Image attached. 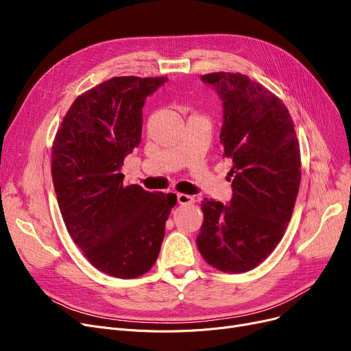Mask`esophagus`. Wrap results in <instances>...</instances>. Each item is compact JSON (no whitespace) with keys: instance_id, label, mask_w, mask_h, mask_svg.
<instances>
[{"instance_id":"obj_1","label":"esophagus","mask_w":351,"mask_h":351,"mask_svg":"<svg viewBox=\"0 0 351 351\" xmlns=\"http://www.w3.org/2000/svg\"><path fill=\"white\" fill-rule=\"evenodd\" d=\"M195 199L186 193H178V204L179 205H191L193 204Z\"/></svg>"}]
</instances>
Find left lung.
<instances>
[{
  "instance_id": "left-lung-1",
  "label": "left lung",
  "mask_w": 351,
  "mask_h": 351,
  "mask_svg": "<svg viewBox=\"0 0 351 351\" xmlns=\"http://www.w3.org/2000/svg\"><path fill=\"white\" fill-rule=\"evenodd\" d=\"M223 102L220 143L232 162L229 205L204 199L196 237L208 265L225 273L259 266L282 241L302 179L300 146L280 98L243 73L202 75Z\"/></svg>"
}]
</instances>
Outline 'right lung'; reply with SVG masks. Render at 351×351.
I'll return each mask as SVG.
<instances>
[{"mask_svg":"<svg viewBox=\"0 0 351 351\" xmlns=\"http://www.w3.org/2000/svg\"><path fill=\"white\" fill-rule=\"evenodd\" d=\"M168 78L115 77L81 94L52 143V182L64 223L88 262L134 279L155 265L176 195L123 185V159L142 136L146 97Z\"/></svg>","mask_w":351,"mask_h":351,"instance_id":"1","label":"right lung"}]
</instances>
